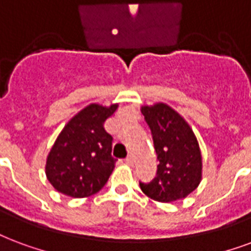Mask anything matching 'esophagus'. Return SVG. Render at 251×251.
<instances>
[{"mask_svg": "<svg viewBox=\"0 0 251 251\" xmlns=\"http://www.w3.org/2000/svg\"><path fill=\"white\" fill-rule=\"evenodd\" d=\"M125 163L127 165V166H133V163H134V159H133V157H131V155H129V157H126V158H125Z\"/></svg>", "mask_w": 251, "mask_h": 251, "instance_id": "esophagus-1", "label": "esophagus"}]
</instances>
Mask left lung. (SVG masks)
I'll list each match as a JSON object with an SVG mask.
<instances>
[{"mask_svg": "<svg viewBox=\"0 0 251 251\" xmlns=\"http://www.w3.org/2000/svg\"><path fill=\"white\" fill-rule=\"evenodd\" d=\"M153 135L157 177L140 182L141 190L158 202L186 198L202 179V155L194 131L178 111L163 102L141 107Z\"/></svg>", "mask_w": 251, "mask_h": 251, "instance_id": "left-lung-1", "label": "left lung"}]
</instances>
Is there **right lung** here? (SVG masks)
I'll return each instance as SVG.
<instances>
[{
	"label": "right lung",
	"instance_id": "right-lung-1",
	"mask_svg": "<svg viewBox=\"0 0 251 251\" xmlns=\"http://www.w3.org/2000/svg\"><path fill=\"white\" fill-rule=\"evenodd\" d=\"M118 103H90L65 125L46 158L45 173L55 190L73 198L93 196L105 186L116 166L113 137L103 124Z\"/></svg>",
	"mask_w": 251,
	"mask_h": 251
}]
</instances>
